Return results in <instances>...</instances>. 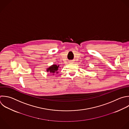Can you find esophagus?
I'll return each mask as SVG.
<instances>
[{
    "label": "esophagus",
    "mask_w": 129,
    "mask_h": 129,
    "mask_svg": "<svg viewBox=\"0 0 129 129\" xmlns=\"http://www.w3.org/2000/svg\"><path fill=\"white\" fill-rule=\"evenodd\" d=\"M70 62H73V61H70Z\"/></svg>",
    "instance_id": "obj_1"
}]
</instances>
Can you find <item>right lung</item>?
I'll use <instances>...</instances> for the list:
<instances>
[{"label":"right lung","instance_id":"add662e5","mask_svg":"<svg viewBox=\"0 0 129 129\" xmlns=\"http://www.w3.org/2000/svg\"><path fill=\"white\" fill-rule=\"evenodd\" d=\"M59 66H57L56 64H53L48 68L47 69L46 71L47 72H49V74L54 75L55 73H58V70Z\"/></svg>","mask_w":129,"mask_h":129}]
</instances>
